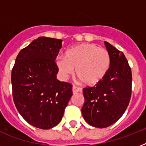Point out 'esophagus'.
Returning a JSON list of instances; mask_svg holds the SVG:
<instances>
[{"label": "esophagus", "instance_id": "1", "mask_svg": "<svg viewBox=\"0 0 146 146\" xmlns=\"http://www.w3.org/2000/svg\"><path fill=\"white\" fill-rule=\"evenodd\" d=\"M73 94H76V93H78V92H82V89L79 88V87H76V86H73Z\"/></svg>", "mask_w": 146, "mask_h": 146}]
</instances>
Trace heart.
<instances>
[{
  "instance_id": "obj_1",
  "label": "heart",
  "mask_w": 146,
  "mask_h": 146,
  "mask_svg": "<svg viewBox=\"0 0 146 146\" xmlns=\"http://www.w3.org/2000/svg\"><path fill=\"white\" fill-rule=\"evenodd\" d=\"M58 70L64 78L76 75L85 85L92 86L99 83L108 72L111 56L108 50L94 44H83L66 50L64 57L56 60Z\"/></svg>"
}]
</instances>
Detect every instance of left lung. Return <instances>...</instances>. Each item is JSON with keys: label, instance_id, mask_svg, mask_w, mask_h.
Returning <instances> with one entry per match:
<instances>
[{"label": "left lung", "instance_id": "1", "mask_svg": "<svg viewBox=\"0 0 146 146\" xmlns=\"http://www.w3.org/2000/svg\"><path fill=\"white\" fill-rule=\"evenodd\" d=\"M111 56V66L96 86L83 89V118L89 125L105 128L117 121L126 111L132 92V72L125 55L104 42Z\"/></svg>", "mask_w": 146, "mask_h": 146}]
</instances>
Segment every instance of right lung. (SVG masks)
Listing matches in <instances>:
<instances>
[{"instance_id":"1","label":"right lung","mask_w":146,"mask_h":146,"mask_svg":"<svg viewBox=\"0 0 146 146\" xmlns=\"http://www.w3.org/2000/svg\"><path fill=\"white\" fill-rule=\"evenodd\" d=\"M62 40L38 37L17 55L11 73L13 98L29 124L48 129L57 126L73 95L72 85L57 79L55 63Z\"/></svg>"}]
</instances>
